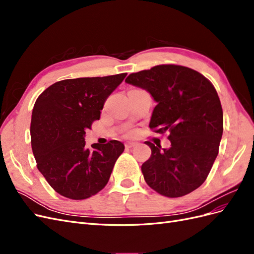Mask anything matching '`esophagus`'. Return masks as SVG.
Segmentation results:
<instances>
[{
    "label": "esophagus",
    "mask_w": 254,
    "mask_h": 254,
    "mask_svg": "<svg viewBox=\"0 0 254 254\" xmlns=\"http://www.w3.org/2000/svg\"><path fill=\"white\" fill-rule=\"evenodd\" d=\"M135 145H136V143H135V142H128V143H126V144H125L126 148H132V147H134Z\"/></svg>",
    "instance_id": "1"
}]
</instances>
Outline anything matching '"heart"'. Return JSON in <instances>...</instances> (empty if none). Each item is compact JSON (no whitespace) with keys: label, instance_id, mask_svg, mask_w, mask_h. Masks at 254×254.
I'll use <instances>...</instances> for the list:
<instances>
[{"label":"heart","instance_id":"1","mask_svg":"<svg viewBox=\"0 0 254 254\" xmlns=\"http://www.w3.org/2000/svg\"><path fill=\"white\" fill-rule=\"evenodd\" d=\"M129 133H131V132H129Z\"/></svg>","mask_w":254,"mask_h":254}]
</instances>
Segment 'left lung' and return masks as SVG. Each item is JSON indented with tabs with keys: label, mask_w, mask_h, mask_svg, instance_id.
<instances>
[{
	"label": "left lung",
	"mask_w": 254,
	"mask_h": 254,
	"mask_svg": "<svg viewBox=\"0 0 254 254\" xmlns=\"http://www.w3.org/2000/svg\"><path fill=\"white\" fill-rule=\"evenodd\" d=\"M125 81L147 90L157 102L152 131L170 132L168 149L145 142L151 149L142 165L146 183L165 197L190 194L205 181L218 155L224 115L216 89L202 74L178 64L131 73Z\"/></svg>",
	"instance_id": "left-lung-1"
}]
</instances>
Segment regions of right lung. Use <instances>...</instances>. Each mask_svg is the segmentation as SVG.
<instances>
[{
	"label": "right lung",
	"instance_id": "right-lung-1",
	"mask_svg": "<svg viewBox=\"0 0 254 254\" xmlns=\"http://www.w3.org/2000/svg\"><path fill=\"white\" fill-rule=\"evenodd\" d=\"M126 75L60 80L38 96L30 122L32 149L38 170L61 196L82 200L108 183L124 144L112 140L90 149L84 134Z\"/></svg>",
	"mask_w": 254,
	"mask_h": 254
}]
</instances>
